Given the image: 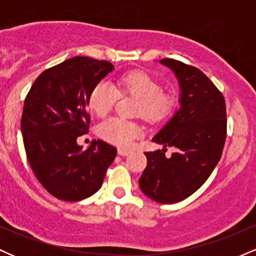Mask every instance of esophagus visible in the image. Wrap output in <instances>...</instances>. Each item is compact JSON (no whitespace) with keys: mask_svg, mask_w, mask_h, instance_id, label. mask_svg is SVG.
I'll use <instances>...</instances> for the list:
<instances>
[{"mask_svg":"<svg viewBox=\"0 0 256 256\" xmlns=\"http://www.w3.org/2000/svg\"><path fill=\"white\" fill-rule=\"evenodd\" d=\"M130 150H128V149H122L119 148L118 149V154L122 155V156H128V155H130Z\"/></svg>","mask_w":256,"mask_h":256,"instance_id":"34e87169","label":"esophagus"}]
</instances>
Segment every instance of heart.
I'll list each match as a JSON object with an SVG mask.
<instances>
[{
    "instance_id": "b5f03b06",
    "label": "heart",
    "mask_w": 256,
    "mask_h": 256,
    "mask_svg": "<svg viewBox=\"0 0 256 256\" xmlns=\"http://www.w3.org/2000/svg\"><path fill=\"white\" fill-rule=\"evenodd\" d=\"M161 84L148 73L132 71L125 73L116 82V89L108 82H100L89 96V107L98 116H104L112 110L120 95H131L138 98V116L149 122H161L170 116L174 107V96L161 90ZM98 134L104 140L122 148L130 146L143 134L138 122L120 118H110L98 125Z\"/></svg>"
}]
</instances>
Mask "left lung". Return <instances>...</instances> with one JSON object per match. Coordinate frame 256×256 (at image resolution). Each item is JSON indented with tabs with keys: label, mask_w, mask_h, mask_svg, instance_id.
<instances>
[{
	"label": "left lung",
	"mask_w": 256,
	"mask_h": 256,
	"mask_svg": "<svg viewBox=\"0 0 256 256\" xmlns=\"http://www.w3.org/2000/svg\"><path fill=\"white\" fill-rule=\"evenodd\" d=\"M161 64L174 72L180 86V108L152 138L154 142L173 146L144 152L146 167L140 188L158 204L183 201L202 186L216 168L226 138V106L222 94L196 67L174 58Z\"/></svg>",
	"instance_id": "left-lung-1"
}]
</instances>
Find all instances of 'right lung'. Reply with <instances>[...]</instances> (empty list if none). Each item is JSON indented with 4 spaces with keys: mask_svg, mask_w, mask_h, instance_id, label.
Masks as SVG:
<instances>
[{
    "mask_svg": "<svg viewBox=\"0 0 256 256\" xmlns=\"http://www.w3.org/2000/svg\"><path fill=\"white\" fill-rule=\"evenodd\" d=\"M113 70L106 60L68 58L40 73L26 96V156L40 183L58 200L74 202L94 195L116 156V149L101 140L84 152L77 144L89 130L91 90Z\"/></svg>",
    "mask_w": 256,
    "mask_h": 256,
    "instance_id": "right-lung-1",
    "label": "right lung"
}]
</instances>
